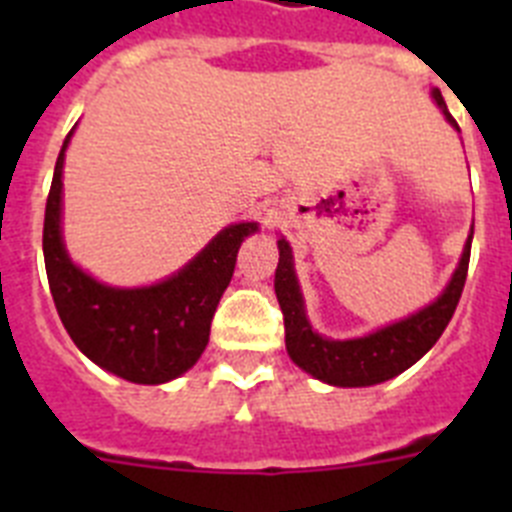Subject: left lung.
<instances>
[{"mask_svg": "<svg viewBox=\"0 0 512 512\" xmlns=\"http://www.w3.org/2000/svg\"><path fill=\"white\" fill-rule=\"evenodd\" d=\"M433 99L443 110L446 120L454 128H459L446 110V102H443L438 89H433ZM277 243L279 264L277 274H274V292H277L284 315L287 354L307 374L328 384H336V387H369V384L387 382V379L410 369L420 356L428 354V348L441 338L456 305H459L461 289L467 282L469 251H472V235H469L467 248L461 253L459 269L454 271L449 287L443 289V295L433 305L423 307L400 323L377 330L372 336L351 338V341H328V338L312 333V325L305 318L295 264H292V248L284 238H279Z\"/></svg>", "mask_w": 512, "mask_h": 512, "instance_id": "1", "label": "left lung"}]
</instances>
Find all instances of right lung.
I'll use <instances>...</instances> for the list:
<instances>
[{
	"label": "right lung",
	"instance_id": "add662e5",
	"mask_svg": "<svg viewBox=\"0 0 512 512\" xmlns=\"http://www.w3.org/2000/svg\"><path fill=\"white\" fill-rule=\"evenodd\" d=\"M74 133V128H71ZM63 140L45 202L43 256L58 318L71 341L107 372L138 384H161L194 366L210 341V323L235 269L243 238L256 223H238L179 274L153 287L115 289L71 264L61 241Z\"/></svg>",
	"mask_w": 512,
	"mask_h": 512
}]
</instances>
